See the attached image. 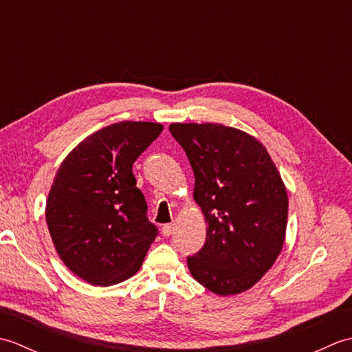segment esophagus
Listing matches in <instances>:
<instances>
[{"label": "esophagus", "instance_id": "esophagus-1", "mask_svg": "<svg viewBox=\"0 0 352 352\" xmlns=\"http://www.w3.org/2000/svg\"><path fill=\"white\" fill-rule=\"evenodd\" d=\"M172 233H174V226H172V223H166V226H163L162 227V234L163 236H170Z\"/></svg>", "mask_w": 352, "mask_h": 352}]
</instances>
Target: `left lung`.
I'll return each mask as SVG.
<instances>
[{
    "mask_svg": "<svg viewBox=\"0 0 352 352\" xmlns=\"http://www.w3.org/2000/svg\"><path fill=\"white\" fill-rule=\"evenodd\" d=\"M195 175L193 199L207 222L206 243L188 257L193 278L216 295L260 281L280 256L287 192L260 142L221 124H170Z\"/></svg>",
    "mask_w": 352,
    "mask_h": 352,
    "instance_id": "1",
    "label": "left lung"
}]
</instances>
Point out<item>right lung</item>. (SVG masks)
Masks as SVG:
<instances>
[{"instance_id":"add662e5","label":"right lung","mask_w":352,"mask_h":352,"mask_svg":"<svg viewBox=\"0 0 352 352\" xmlns=\"http://www.w3.org/2000/svg\"><path fill=\"white\" fill-rule=\"evenodd\" d=\"M162 130L157 122L104 126L80 142L57 170L45 208L52 243L66 267L94 286L136 274L159 233L146 218L133 163Z\"/></svg>"}]
</instances>
